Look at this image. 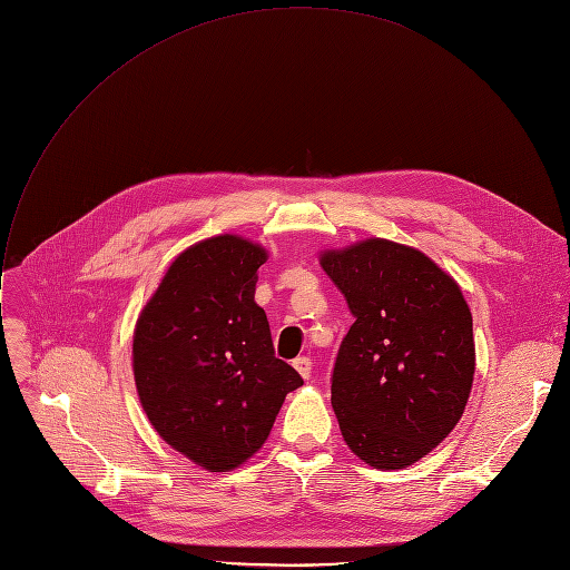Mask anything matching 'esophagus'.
I'll use <instances>...</instances> for the list:
<instances>
[{"label":"esophagus","instance_id":"obj_1","mask_svg":"<svg viewBox=\"0 0 570 570\" xmlns=\"http://www.w3.org/2000/svg\"><path fill=\"white\" fill-rule=\"evenodd\" d=\"M293 367L299 372V376H302V379H311L313 363H311V358H308V356H297V358L293 361Z\"/></svg>","mask_w":570,"mask_h":570}]
</instances>
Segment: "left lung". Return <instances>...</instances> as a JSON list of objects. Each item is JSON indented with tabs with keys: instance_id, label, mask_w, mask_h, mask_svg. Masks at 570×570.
Listing matches in <instances>:
<instances>
[{
	"instance_id": "8db88e82",
	"label": "left lung",
	"mask_w": 570,
	"mask_h": 570,
	"mask_svg": "<svg viewBox=\"0 0 570 570\" xmlns=\"http://www.w3.org/2000/svg\"><path fill=\"white\" fill-rule=\"evenodd\" d=\"M320 266L354 315L332 379L345 444L374 469H405L464 413L475 372L469 304L431 257L387 238L322 250Z\"/></svg>"
}]
</instances>
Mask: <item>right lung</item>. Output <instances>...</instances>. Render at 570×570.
<instances>
[{"label":"right lung","mask_w":570,"mask_h":570,"mask_svg":"<svg viewBox=\"0 0 570 570\" xmlns=\"http://www.w3.org/2000/svg\"><path fill=\"white\" fill-rule=\"evenodd\" d=\"M268 250L218 234L183 250L144 304L132 334L141 409L171 449L207 471H232L268 440L302 376L275 356L255 302Z\"/></svg>","instance_id":"1"}]
</instances>
